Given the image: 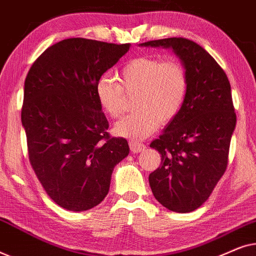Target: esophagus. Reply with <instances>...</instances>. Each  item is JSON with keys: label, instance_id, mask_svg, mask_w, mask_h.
<instances>
[{"label": "esophagus", "instance_id": "1", "mask_svg": "<svg viewBox=\"0 0 256 256\" xmlns=\"http://www.w3.org/2000/svg\"><path fill=\"white\" fill-rule=\"evenodd\" d=\"M129 146H130V150L134 154L142 152V150H144V148H146V146L143 144V143L134 141V140H132V141L129 142Z\"/></svg>", "mask_w": 256, "mask_h": 256}]
</instances>
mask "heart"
<instances>
[{"instance_id": "heart-1", "label": "heart", "mask_w": 256, "mask_h": 256, "mask_svg": "<svg viewBox=\"0 0 256 256\" xmlns=\"http://www.w3.org/2000/svg\"><path fill=\"white\" fill-rule=\"evenodd\" d=\"M186 70L177 60L143 56L128 62L120 72V82L110 76H100L96 96L102 112L112 118L124 113L126 94H138L135 113L116 122L114 132L132 140H142L160 124L177 118L186 99Z\"/></svg>"}]
</instances>
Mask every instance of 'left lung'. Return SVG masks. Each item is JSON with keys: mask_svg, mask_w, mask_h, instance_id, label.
<instances>
[{"mask_svg": "<svg viewBox=\"0 0 256 256\" xmlns=\"http://www.w3.org/2000/svg\"><path fill=\"white\" fill-rule=\"evenodd\" d=\"M141 45L171 48L186 70L183 108L150 143L160 154V166L149 174V184L164 208L192 212L208 200L228 163L236 124L230 84L214 58L194 40L172 37Z\"/></svg>", "mask_w": 256, "mask_h": 256, "instance_id": "obj_1", "label": "left lung"}]
</instances>
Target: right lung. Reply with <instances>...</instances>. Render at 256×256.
<instances>
[{
  "mask_svg": "<svg viewBox=\"0 0 256 256\" xmlns=\"http://www.w3.org/2000/svg\"><path fill=\"white\" fill-rule=\"evenodd\" d=\"M129 46L68 38L28 72L20 118L31 168L48 197L68 211L100 204L114 166L129 154L127 140L108 134L96 96L98 80Z\"/></svg>",
  "mask_w": 256,
  "mask_h": 256,
  "instance_id": "1",
  "label": "right lung"
}]
</instances>
